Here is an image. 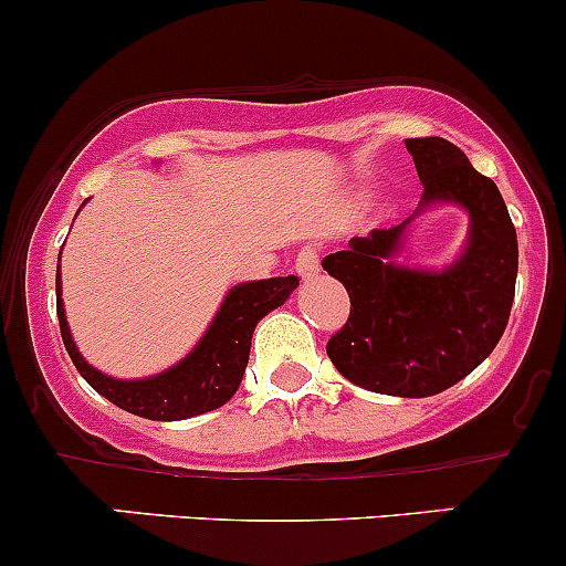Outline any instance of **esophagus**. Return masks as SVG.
<instances>
[{
  "mask_svg": "<svg viewBox=\"0 0 566 566\" xmlns=\"http://www.w3.org/2000/svg\"><path fill=\"white\" fill-rule=\"evenodd\" d=\"M295 271L301 279H312L319 273V252L314 247H303L295 258Z\"/></svg>",
  "mask_w": 566,
  "mask_h": 566,
  "instance_id": "1",
  "label": "esophagus"
}]
</instances>
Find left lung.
I'll return each instance as SVG.
<instances>
[{"label": "left lung", "instance_id": "8db88e82", "mask_svg": "<svg viewBox=\"0 0 566 566\" xmlns=\"http://www.w3.org/2000/svg\"><path fill=\"white\" fill-rule=\"evenodd\" d=\"M423 206H463L472 233L442 273L392 263L412 217L353 238L323 268L349 293V317L328 342L333 366L360 388L426 398L453 388L483 363L507 328L518 276V235L491 178L444 138H409Z\"/></svg>", "mask_w": 566, "mask_h": 566}]
</instances>
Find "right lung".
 Segmentation results:
<instances>
[{
  "instance_id": "add662e5",
  "label": "right lung",
  "mask_w": 566,
  "mask_h": 566,
  "mask_svg": "<svg viewBox=\"0 0 566 566\" xmlns=\"http://www.w3.org/2000/svg\"><path fill=\"white\" fill-rule=\"evenodd\" d=\"M295 287H298V276L238 284L230 290L211 328L187 358L157 377L133 379V382L113 379L81 358L78 347L70 336L62 306V284L56 279L59 331H62L64 347L81 377L111 403L148 420H187L195 415L211 412L233 398L243 371H247L254 328L268 312L282 306Z\"/></svg>"
}]
</instances>
